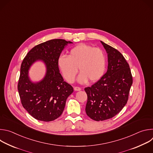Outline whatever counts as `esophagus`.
Returning a JSON list of instances; mask_svg holds the SVG:
<instances>
[{
    "label": "esophagus",
    "instance_id": "1",
    "mask_svg": "<svg viewBox=\"0 0 153 153\" xmlns=\"http://www.w3.org/2000/svg\"><path fill=\"white\" fill-rule=\"evenodd\" d=\"M74 91H80V90H81V88H80V87L75 86V87H74Z\"/></svg>",
    "mask_w": 153,
    "mask_h": 153
}]
</instances>
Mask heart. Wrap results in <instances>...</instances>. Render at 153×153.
Segmentation results:
<instances>
[{
    "mask_svg": "<svg viewBox=\"0 0 153 153\" xmlns=\"http://www.w3.org/2000/svg\"><path fill=\"white\" fill-rule=\"evenodd\" d=\"M106 64L105 53L100 48L85 43L73 48L68 56H60L57 60L59 70L70 83L74 81L78 67L81 72L77 79L79 83L98 81L105 73Z\"/></svg>",
    "mask_w": 153,
    "mask_h": 153,
    "instance_id": "1",
    "label": "heart"
}]
</instances>
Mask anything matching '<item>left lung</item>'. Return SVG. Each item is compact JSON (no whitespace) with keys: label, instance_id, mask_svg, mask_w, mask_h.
I'll return each instance as SVG.
<instances>
[{"label":"left lung","instance_id":"left-lung-1","mask_svg":"<svg viewBox=\"0 0 153 153\" xmlns=\"http://www.w3.org/2000/svg\"><path fill=\"white\" fill-rule=\"evenodd\" d=\"M108 54L106 73L85 91L88 97L85 111L96 121L111 119L126 104L133 77L129 66L116 49L100 41Z\"/></svg>","mask_w":153,"mask_h":153}]
</instances>
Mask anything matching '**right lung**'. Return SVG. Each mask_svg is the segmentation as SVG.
I'll list each match as a JSON object with an SVG mask.
<instances>
[{
    "label": "right lung",
    "instance_id": "right-lung-1",
    "mask_svg": "<svg viewBox=\"0 0 153 153\" xmlns=\"http://www.w3.org/2000/svg\"><path fill=\"white\" fill-rule=\"evenodd\" d=\"M70 41L52 39L35 46L27 54L20 67L18 91L22 106L34 119L53 121L61 116L73 87L63 81L57 60ZM42 61L46 67V75L41 81L32 82L28 73L32 65Z\"/></svg>",
    "mask_w": 153,
    "mask_h": 153
}]
</instances>
